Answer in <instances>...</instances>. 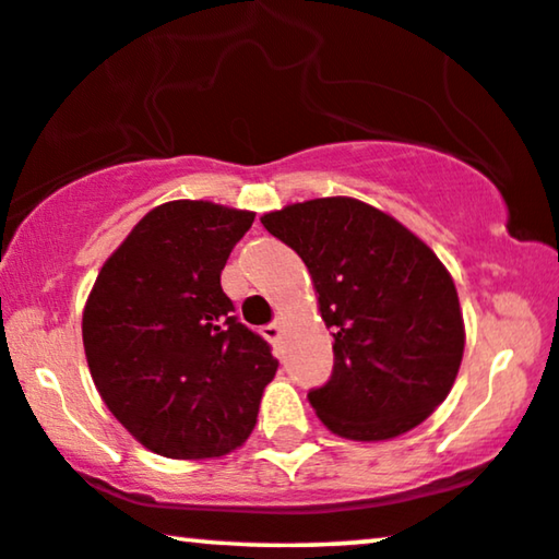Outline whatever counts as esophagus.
<instances>
[{"instance_id": "obj_1", "label": "esophagus", "mask_w": 559, "mask_h": 559, "mask_svg": "<svg viewBox=\"0 0 559 559\" xmlns=\"http://www.w3.org/2000/svg\"><path fill=\"white\" fill-rule=\"evenodd\" d=\"M262 335L270 343H280V338H282V323L277 320V323H270V325H264L262 328Z\"/></svg>"}]
</instances>
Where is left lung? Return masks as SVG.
<instances>
[{
  "label": "left lung",
  "mask_w": 559,
  "mask_h": 559,
  "mask_svg": "<svg viewBox=\"0 0 559 559\" xmlns=\"http://www.w3.org/2000/svg\"><path fill=\"white\" fill-rule=\"evenodd\" d=\"M262 224L308 266L333 331V377L308 394L320 423L356 442L425 423L453 389L465 348L455 282L438 254L346 195L289 203Z\"/></svg>",
  "instance_id": "8db88e82"
}]
</instances>
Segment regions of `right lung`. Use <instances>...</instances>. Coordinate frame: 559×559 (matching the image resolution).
Segmentation results:
<instances>
[{
    "mask_svg": "<svg viewBox=\"0 0 559 559\" xmlns=\"http://www.w3.org/2000/svg\"><path fill=\"white\" fill-rule=\"evenodd\" d=\"M254 213L211 201L152 209L106 259L83 308L91 379L152 453L221 457L254 430L280 361L234 318L221 270Z\"/></svg>",
    "mask_w": 559,
    "mask_h": 559,
    "instance_id": "right-lung-1",
    "label": "right lung"
}]
</instances>
